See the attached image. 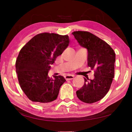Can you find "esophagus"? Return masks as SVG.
Listing matches in <instances>:
<instances>
[{
  "mask_svg": "<svg viewBox=\"0 0 132 132\" xmlns=\"http://www.w3.org/2000/svg\"><path fill=\"white\" fill-rule=\"evenodd\" d=\"M74 77L75 76L73 75H67L65 77V78L66 80H72V79H74Z\"/></svg>",
  "mask_w": 132,
  "mask_h": 132,
  "instance_id": "1",
  "label": "esophagus"
}]
</instances>
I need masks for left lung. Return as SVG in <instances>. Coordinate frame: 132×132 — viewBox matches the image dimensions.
Listing matches in <instances>:
<instances>
[{
    "label": "left lung",
    "mask_w": 132,
    "mask_h": 132,
    "mask_svg": "<svg viewBox=\"0 0 132 132\" xmlns=\"http://www.w3.org/2000/svg\"><path fill=\"white\" fill-rule=\"evenodd\" d=\"M72 34L79 45L87 49L88 65L94 70V78H84V86L76 95L82 102L93 103L103 98L111 88L114 77L115 52L107 43L89 32L75 31Z\"/></svg>",
    "instance_id": "1"
}]
</instances>
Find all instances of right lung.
Masks as SVG:
<instances>
[{"instance_id": "add662e5", "label": "right lung", "mask_w": 132, "mask_h": 132, "mask_svg": "<svg viewBox=\"0 0 132 132\" xmlns=\"http://www.w3.org/2000/svg\"><path fill=\"white\" fill-rule=\"evenodd\" d=\"M69 42L68 35L45 32L34 37L20 50L15 62L16 73L21 89L29 100L44 104L57 98L66 80L62 76L50 78L48 72Z\"/></svg>"}]
</instances>
